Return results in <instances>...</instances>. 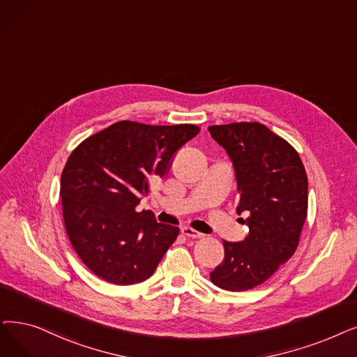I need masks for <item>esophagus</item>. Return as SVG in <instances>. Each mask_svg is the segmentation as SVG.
Returning <instances> with one entry per match:
<instances>
[{
  "mask_svg": "<svg viewBox=\"0 0 357 357\" xmlns=\"http://www.w3.org/2000/svg\"><path fill=\"white\" fill-rule=\"evenodd\" d=\"M182 234L185 235V236H188V238H192V239H197V238H203V234H199V231H197V230H194L192 227H182Z\"/></svg>",
  "mask_w": 357,
  "mask_h": 357,
  "instance_id": "1",
  "label": "esophagus"
}]
</instances>
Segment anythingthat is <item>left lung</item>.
I'll list each match as a JSON object with an SVG mask.
<instances>
[{
	"mask_svg": "<svg viewBox=\"0 0 357 357\" xmlns=\"http://www.w3.org/2000/svg\"><path fill=\"white\" fill-rule=\"evenodd\" d=\"M208 131L234 162L239 203L250 234L223 241L225 259L210 273L217 287L254 289L298 250L307 215V176L299 153L264 123L234 122Z\"/></svg>",
	"mask_w": 357,
	"mask_h": 357,
	"instance_id": "obj_1",
	"label": "left lung"
}]
</instances>
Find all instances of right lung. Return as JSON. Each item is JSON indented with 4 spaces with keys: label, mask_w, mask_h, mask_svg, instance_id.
I'll return each instance as SVG.
<instances>
[{
    "label": "right lung",
    "mask_w": 357,
    "mask_h": 357,
    "mask_svg": "<svg viewBox=\"0 0 357 357\" xmlns=\"http://www.w3.org/2000/svg\"><path fill=\"white\" fill-rule=\"evenodd\" d=\"M198 132L192 123L119 121L73 150L61 175V207L68 239L91 273L118 286L154 273L179 227L135 207L150 182L166 175L176 150Z\"/></svg>",
    "instance_id": "right-lung-1"
}]
</instances>
